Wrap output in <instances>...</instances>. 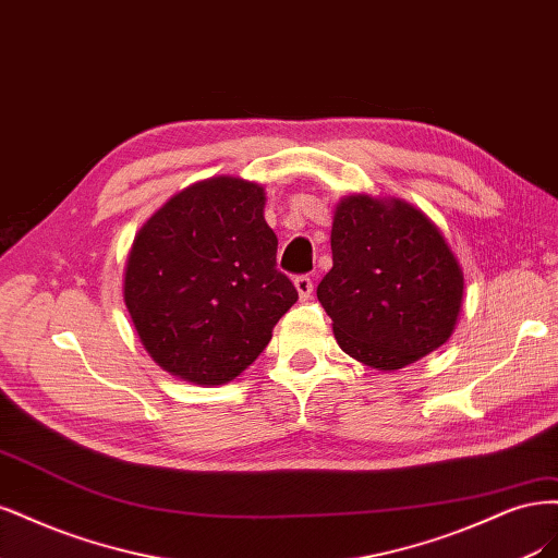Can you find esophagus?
<instances>
[{"instance_id":"34e87169","label":"esophagus","mask_w":558,"mask_h":558,"mask_svg":"<svg viewBox=\"0 0 558 558\" xmlns=\"http://www.w3.org/2000/svg\"><path fill=\"white\" fill-rule=\"evenodd\" d=\"M294 287L299 292V299L301 301H308L311 294H313V278L311 276H296L294 278Z\"/></svg>"}]
</instances>
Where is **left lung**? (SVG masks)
Here are the masks:
<instances>
[{
    "label": "left lung",
    "instance_id": "1",
    "mask_svg": "<svg viewBox=\"0 0 558 558\" xmlns=\"http://www.w3.org/2000/svg\"><path fill=\"white\" fill-rule=\"evenodd\" d=\"M317 299L343 352L377 371L415 364L452 336L463 271L440 229L403 199L354 194L331 227Z\"/></svg>",
    "mask_w": 558,
    "mask_h": 558
}]
</instances>
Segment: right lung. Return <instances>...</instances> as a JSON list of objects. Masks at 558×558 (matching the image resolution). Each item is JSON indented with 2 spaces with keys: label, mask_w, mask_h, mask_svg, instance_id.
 I'll use <instances>...</instances> for the list:
<instances>
[{
  "label": "right lung",
  "mask_w": 558,
  "mask_h": 558,
  "mask_svg": "<svg viewBox=\"0 0 558 558\" xmlns=\"http://www.w3.org/2000/svg\"><path fill=\"white\" fill-rule=\"evenodd\" d=\"M264 187L218 175L178 192L136 233L124 305L143 348L181 380L213 387L264 352L299 299L276 268Z\"/></svg>",
  "instance_id": "right-lung-1"
}]
</instances>
